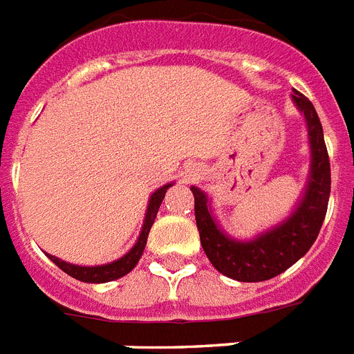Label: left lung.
<instances>
[{
  "label": "left lung",
  "instance_id": "obj_1",
  "mask_svg": "<svg viewBox=\"0 0 354 354\" xmlns=\"http://www.w3.org/2000/svg\"><path fill=\"white\" fill-rule=\"evenodd\" d=\"M292 100L306 116L313 162L306 194L286 222L251 242H238L220 231L211 216L207 196L198 187H191L203 251L212 266L232 280L263 281L289 269L311 249L326 218L331 192V165L320 118L313 103L301 93L292 91Z\"/></svg>",
  "mask_w": 354,
  "mask_h": 354
}]
</instances>
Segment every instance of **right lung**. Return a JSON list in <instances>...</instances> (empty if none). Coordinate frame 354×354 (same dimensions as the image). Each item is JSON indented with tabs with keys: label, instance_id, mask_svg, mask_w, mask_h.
<instances>
[{
	"label": "right lung",
	"instance_id": "obj_1",
	"mask_svg": "<svg viewBox=\"0 0 354 354\" xmlns=\"http://www.w3.org/2000/svg\"><path fill=\"white\" fill-rule=\"evenodd\" d=\"M171 187L169 185H163L162 189H158L154 194L151 196L149 200V207H147V214H145V222H143L142 227V234L138 238L136 245L132 247L131 251L122 257L120 260L112 261V263H107V266H97V267H82V266H73V263H67V261L59 260L56 257H50L47 254L50 260L56 263L63 272H67L68 277L76 278L80 281H88V283H103V281H111V280H116V278H122L125 277L127 272H131L136 263L140 261L143 254V249H145V243H147V236H149V231H151L152 223H154V218L158 214V209L162 205L163 198H165V192L167 189Z\"/></svg>",
	"mask_w": 354,
	"mask_h": 354
}]
</instances>
